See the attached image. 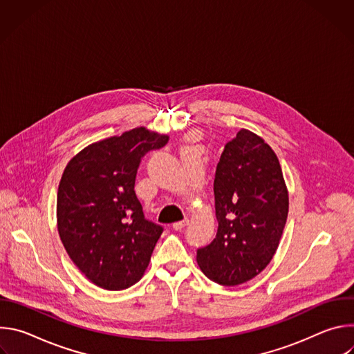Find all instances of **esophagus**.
Segmentation results:
<instances>
[{
	"label": "esophagus",
	"mask_w": 354,
	"mask_h": 354,
	"mask_svg": "<svg viewBox=\"0 0 354 354\" xmlns=\"http://www.w3.org/2000/svg\"><path fill=\"white\" fill-rule=\"evenodd\" d=\"M187 224H189V220H187V218H185V220H182V221H176V223H174V224H172V227H174V230H175V231H180V230H182V228H185Z\"/></svg>",
	"instance_id": "34e87169"
}]
</instances>
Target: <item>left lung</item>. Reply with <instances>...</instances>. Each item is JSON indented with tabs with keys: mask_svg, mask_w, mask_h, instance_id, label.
<instances>
[{
	"mask_svg": "<svg viewBox=\"0 0 354 354\" xmlns=\"http://www.w3.org/2000/svg\"><path fill=\"white\" fill-rule=\"evenodd\" d=\"M217 235L197 249L203 273L223 286L258 276L276 254L288 192L274 151L255 133L239 130L224 147L214 178Z\"/></svg>",
	"mask_w": 354,
	"mask_h": 354,
	"instance_id": "left-lung-1",
	"label": "left lung"
}]
</instances>
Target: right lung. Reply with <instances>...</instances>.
<instances>
[{"label":"right lung","instance_id":"1","mask_svg":"<svg viewBox=\"0 0 354 354\" xmlns=\"http://www.w3.org/2000/svg\"><path fill=\"white\" fill-rule=\"evenodd\" d=\"M169 137L137 127L85 147L67 164L57 192V228L68 257L105 290L144 274L164 228L144 217L134 192L141 158Z\"/></svg>","mask_w":354,"mask_h":354}]
</instances>
